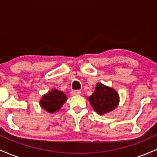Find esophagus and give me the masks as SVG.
I'll use <instances>...</instances> for the list:
<instances>
[{"label": "esophagus", "mask_w": 157, "mask_h": 157, "mask_svg": "<svg viewBox=\"0 0 157 157\" xmlns=\"http://www.w3.org/2000/svg\"><path fill=\"white\" fill-rule=\"evenodd\" d=\"M81 94V91L80 90H72L71 91V94L72 96H75V95H80Z\"/></svg>", "instance_id": "esophagus-1"}]
</instances>
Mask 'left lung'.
I'll return each instance as SVG.
<instances>
[{
  "label": "left lung",
  "instance_id": "1",
  "mask_svg": "<svg viewBox=\"0 0 157 157\" xmlns=\"http://www.w3.org/2000/svg\"><path fill=\"white\" fill-rule=\"evenodd\" d=\"M89 100L97 113L102 115L113 110L118 105L119 96L115 90L97 83L94 92Z\"/></svg>",
  "mask_w": 157,
  "mask_h": 157
}]
</instances>
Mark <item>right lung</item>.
<instances>
[{
  "mask_svg": "<svg viewBox=\"0 0 157 157\" xmlns=\"http://www.w3.org/2000/svg\"><path fill=\"white\" fill-rule=\"evenodd\" d=\"M66 100L67 97L63 92L52 90L43 97L40 100V106L47 112L54 113L58 111Z\"/></svg>",
  "mask_w": 157,
  "mask_h": 157,
  "instance_id": "add662e5",
  "label": "right lung"
}]
</instances>
